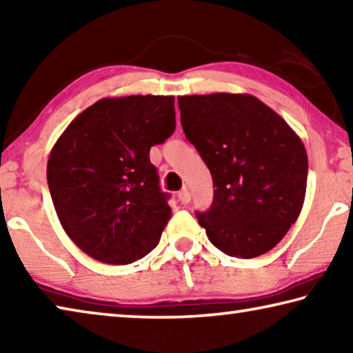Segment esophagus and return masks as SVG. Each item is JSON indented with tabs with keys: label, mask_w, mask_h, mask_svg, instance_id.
<instances>
[{
	"label": "esophagus",
	"mask_w": 353,
	"mask_h": 353,
	"mask_svg": "<svg viewBox=\"0 0 353 353\" xmlns=\"http://www.w3.org/2000/svg\"><path fill=\"white\" fill-rule=\"evenodd\" d=\"M177 198H179V201L182 202V204H188V202L191 201V194H190V191L187 188H183L182 191H179Z\"/></svg>",
	"instance_id": "34e87169"
}]
</instances>
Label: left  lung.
Wrapping results in <instances>:
<instances>
[{"label":"left lung","mask_w":353,"mask_h":353,"mask_svg":"<svg viewBox=\"0 0 353 353\" xmlns=\"http://www.w3.org/2000/svg\"><path fill=\"white\" fill-rule=\"evenodd\" d=\"M181 124L213 177L210 210L196 213L208 240L240 259L266 254L305 201L308 157L288 123L246 93L179 97Z\"/></svg>","instance_id":"obj_1"}]
</instances>
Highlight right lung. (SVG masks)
I'll list each match as a JSON object with an SVG mask.
<instances>
[{
  "label": "right lung",
  "mask_w": 353,
  "mask_h": 353,
  "mask_svg": "<svg viewBox=\"0 0 353 353\" xmlns=\"http://www.w3.org/2000/svg\"><path fill=\"white\" fill-rule=\"evenodd\" d=\"M176 129L174 97L103 98L79 113L52 146L48 187L77 248L129 265L157 246L171 218L149 149Z\"/></svg>",
  "instance_id": "add662e5"
}]
</instances>
